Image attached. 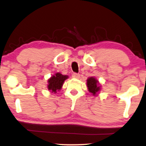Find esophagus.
<instances>
[{
    "label": "esophagus",
    "mask_w": 146,
    "mask_h": 146,
    "mask_svg": "<svg viewBox=\"0 0 146 146\" xmlns=\"http://www.w3.org/2000/svg\"><path fill=\"white\" fill-rule=\"evenodd\" d=\"M72 76L74 78H79L80 74H77V73H74V74H72Z\"/></svg>",
    "instance_id": "34e87169"
}]
</instances>
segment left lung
Instances as JSON below:
<instances>
[{
    "instance_id": "obj_1",
    "label": "left lung",
    "mask_w": 146,
    "mask_h": 146,
    "mask_svg": "<svg viewBox=\"0 0 146 146\" xmlns=\"http://www.w3.org/2000/svg\"><path fill=\"white\" fill-rule=\"evenodd\" d=\"M87 87L88 91L94 96H96L101 90V85L95 77L90 76L87 80Z\"/></svg>"
}]
</instances>
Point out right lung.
<instances>
[{
    "mask_svg": "<svg viewBox=\"0 0 146 146\" xmlns=\"http://www.w3.org/2000/svg\"><path fill=\"white\" fill-rule=\"evenodd\" d=\"M69 78L68 75H63L62 74L56 72L53 74L48 80L47 88L51 93L56 94L62 88L65 80Z\"/></svg>",
    "mask_w": 146,
    "mask_h": 146,
    "instance_id": "obj_1",
    "label": "right lung"
}]
</instances>
